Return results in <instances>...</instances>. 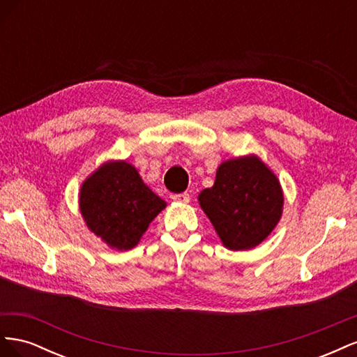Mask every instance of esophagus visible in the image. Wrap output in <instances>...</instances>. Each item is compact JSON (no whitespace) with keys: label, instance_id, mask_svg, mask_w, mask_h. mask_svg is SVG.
<instances>
[{"label":"esophagus","instance_id":"esophagus-1","mask_svg":"<svg viewBox=\"0 0 357 357\" xmlns=\"http://www.w3.org/2000/svg\"><path fill=\"white\" fill-rule=\"evenodd\" d=\"M172 201H177V202H189V193H172L171 195Z\"/></svg>","mask_w":357,"mask_h":357}]
</instances>
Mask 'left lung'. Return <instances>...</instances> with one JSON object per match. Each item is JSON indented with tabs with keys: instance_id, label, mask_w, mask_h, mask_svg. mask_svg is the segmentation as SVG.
<instances>
[{
	"instance_id": "1",
	"label": "left lung",
	"mask_w": 357,
	"mask_h": 357,
	"mask_svg": "<svg viewBox=\"0 0 357 357\" xmlns=\"http://www.w3.org/2000/svg\"><path fill=\"white\" fill-rule=\"evenodd\" d=\"M198 199L229 250H250L261 244L283 211L280 181L256 156L223 162L213 188L204 189Z\"/></svg>"
}]
</instances>
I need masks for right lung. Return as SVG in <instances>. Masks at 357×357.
Segmentation results:
<instances>
[{
    "label": "right lung",
    "mask_w": 357,
    "mask_h": 357,
    "mask_svg": "<svg viewBox=\"0 0 357 357\" xmlns=\"http://www.w3.org/2000/svg\"><path fill=\"white\" fill-rule=\"evenodd\" d=\"M165 205L125 160L101 165L80 189V211L86 225L116 250L135 247Z\"/></svg>",
    "instance_id": "1"
}]
</instances>
